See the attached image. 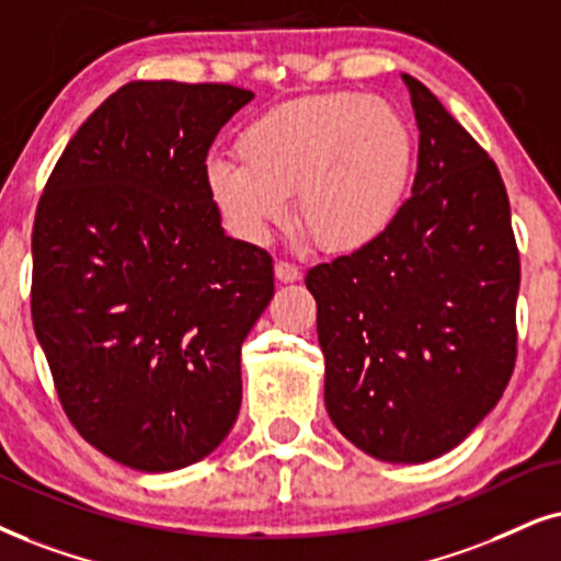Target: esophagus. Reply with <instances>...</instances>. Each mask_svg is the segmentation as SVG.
I'll return each mask as SVG.
<instances>
[{
    "label": "esophagus",
    "mask_w": 561,
    "mask_h": 561,
    "mask_svg": "<svg viewBox=\"0 0 561 561\" xmlns=\"http://www.w3.org/2000/svg\"><path fill=\"white\" fill-rule=\"evenodd\" d=\"M274 274H276V279H279V282H297L302 276L300 266L293 264V261H285V259L276 261Z\"/></svg>",
    "instance_id": "esophagus-1"
}]
</instances>
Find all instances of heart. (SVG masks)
<instances>
[{"mask_svg": "<svg viewBox=\"0 0 561 561\" xmlns=\"http://www.w3.org/2000/svg\"><path fill=\"white\" fill-rule=\"evenodd\" d=\"M236 152L240 162L207 168L225 225L259 243L285 222L295 191L297 219L331 251H354L382 236L414 168V137L401 113L344 90L264 111L238 134Z\"/></svg>", "mask_w": 561, "mask_h": 561, "instance_id": "b5f03b06", "label": "heart"}]
</instances>
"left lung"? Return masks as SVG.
<instances>
[{"mask_svg": "<svg viewBox=\"0 0 561 561\" xmlns=\"http://www.w3.org/2000/svg\"><path fill=\"white\" fill-rule=\"evenodd\" d=\"M411 196L373 243L318 264L325 409L388 463L456 448L497 407L517 357L520 256L494 160L420 80Z\"/></svg>", "mask_w": 561, "mask_h": 561, "instance_id": "1", "label": "left lung"}]
</instances>
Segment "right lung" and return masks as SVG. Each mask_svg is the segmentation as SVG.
Returning a JSON list of instances; mask_svg holds the SVG:
<instances>
[{"instance_id":"1","label":"right lung","mask_w":561,"mask_h":561,"mask_svg":"<svg viewBox=\"0 0 561 561\" xmlns=\"http://www.w3.org/2000/svg\"><path fill=\"white\" fill-rule=\"evenodd\" d=\"M251 98L126 82L69 139L35 209V336L64 414L129 469L196 463L238 420L240 344L272 300L274 264L225 236L207 152Z\"/></svg>"}]
</instances>
